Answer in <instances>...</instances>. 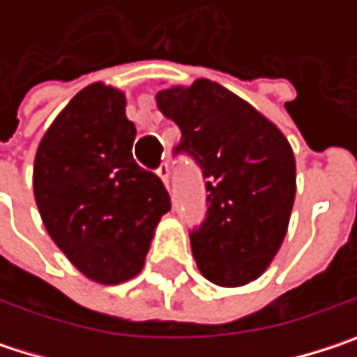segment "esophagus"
<instances>
[{"mask_svg": "<svg viewBox=\"0 0 357 357\" xmlns=\"http://www.w3.org/2000/svg\"><path fill=\"white\" fill-rule=\"evenodd\" d=\"M157 176H159L161 181L165 183V188H169V165H167V163H161V165H159Z\"/></svg>", "mask_w": 357, "mask_h": 357, "instance_id": "1", "label": "esophagus"}]
</instances>
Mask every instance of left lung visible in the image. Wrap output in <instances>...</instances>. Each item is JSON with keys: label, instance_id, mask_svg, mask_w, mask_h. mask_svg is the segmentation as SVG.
Segmentation results:
<instances>
[{"label": "left lung", "instance_id": "left-lung-1", "mask_svg": "<svg viewBox=\"0 0 357 357\" xmlns=\"http://www.w3.org/2000/svg\"><path fill=\"white\" fill-rule=\"evenodd\" d=\"M183 151L206 178V219L190 234L200 273L215 285L258 279L279 252L296 198V159L283 132L225 86L198 78L157 93Z\"/></svg>", "mask_w": 357, "mask_h": 357}]
</instances>
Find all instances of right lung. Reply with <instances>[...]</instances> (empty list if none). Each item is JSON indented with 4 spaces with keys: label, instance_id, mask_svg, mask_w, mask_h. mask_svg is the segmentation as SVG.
I'll return each instance as SVG.
<instances>
[{
    "label": "right lung",
    "instance_id": "1",
    "mask_svg": "<svg viewBox=\"0 0 357 357\" xmlns=\"http://www.w3.org/2000/svg\"><path fill=\"white\" fill-rule=\"evenodd\" d=\"M134 123L126 95L103 82L82 89L38 142L33 190L55 246L89 279L117 285L136 277L169 194L132 159Z\"/></svg>",
    "mask_w": 357,
    "mask_h": 357
}]
</instances>
